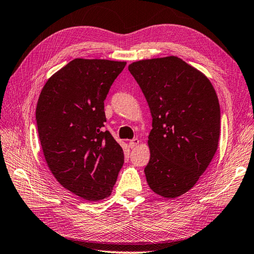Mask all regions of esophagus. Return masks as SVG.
Returning <instances> with one entry per match:
<instances>
[{
	"label": "esophagus",
	"instance_id": "1",
	"mask_svg": "<svg viewBox=\"0 0 254 254\" xmlns=\"http://www.w3.org/2000/svg\"><path fill=\"white\" fill-rule=\"evenodd\" d=\"M138 144H139V139H138V138H134V139H132V140H129L128 147L131 148V149H133V148L138 146Z\"/></svg>",
	"mask_w": 254,
	"mask_h": 254
}]
</instances>
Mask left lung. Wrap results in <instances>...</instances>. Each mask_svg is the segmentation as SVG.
I'll list each match as a JSON object with an SVG mask.
<instances>
[{"label":"left lung","mask_w":254,"mask_h":254,"mask_svg":"<svg viewBox=\"0 0 254 254\" xmlns=\"http://www.w3.org/2000/svg\"><path fill=\"white\" fill-rule=\"evenodd\" d=\"M150 107L149 187L175 199L195 185L218 148L220 106L211 81L177 56L132 63Z\"/></svg>","instance_id":"left-lung-1"}]
</instances>
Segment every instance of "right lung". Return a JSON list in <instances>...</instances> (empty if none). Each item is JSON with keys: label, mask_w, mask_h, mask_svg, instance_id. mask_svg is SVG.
Returning <instances> with one entry per match:
<instances>
[{"label": "right lung", "mask_w": 254, "mask_h": 254, "mask_svg": "<svg viewBox=\"0 0 254 254\" xmlns=\"http://www.w3.org/2000/svg\"><path fill=\"white\" fill-rule=\"evenodd\" d=\"M126 62L75 59L51 76L36 107L38 135L48 167L78 197H110L125 162L108 131L104 100Z\"/></svg>", "instance_id": "1"}]
</instances>
